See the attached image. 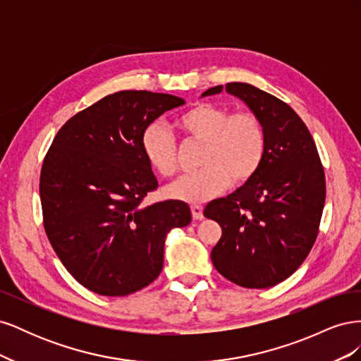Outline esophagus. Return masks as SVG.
Wrapping results in <instances>:
<instances>
[{"label": "esophagus", "instance_id": "1", "mask_svg": "<svg viewBox=\"0 0 361 361\" xmlns=\"http://www.w3.org/2000/svg\"><path fill=\"white\" fill-rule=\"evenodd\" d=\"M191 214L194 220H202L203 218V207L199 204H192L191 206Z\"/></svg>", "mask_w": 361, "mask_h": 361}]
</instances>
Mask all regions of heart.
I'll use <instances>...</instances> for the list:
<instances>
[{"instance_id": "heart-1", "label": "heart", "mask_w": 361, "mask_h": 361, "mask_svg": "<svg viewBox=\"0 0 361 361\" xmlns=\"http://www.w3.org/2000/svg\"><path fill=\"white\" fill-rule=\"evenodd\" d=\"M178 126L187 137L203 143L197 173L187 174L166 188L167 197L203 203L226 190L243 185L257 173L265 157L267 137L259 117L250 111L233 113L214 104H199L185 111ZM141 150L149 166L164 178L178 171V146L159 122L141 134Z\"/></svg>"}]
</instances>
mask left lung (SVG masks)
Returning <instances> with one entry per match:
<instances>
[{"label": "left lung", "mask_w": 361, "mask_h": 361, "mask_svg": "<svg viewBox=\"0 0 361 361\" xmlns=\"http://www.w3.org/2000/svg\"><path fill=\"white\" fill-rule=\"evenodd\" d=\"M223 85L202 96L218 94ZM264 125L265 157L257 173L227 197L204 207L223 235L212 264L227 280L251 289L292 276L316 241L325 203V174L307 126L292 108L247 82H228Z\"/></svg>", "instance_id": "obj_1"}]
</instances>
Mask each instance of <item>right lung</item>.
Returning a JSON list of instances; mask_svg holds the SVG:
<instances>
[{
    "instance_id": "add662e5",
    "label": "right lung",
    "mask_w": 361,
    "mask_h": 361,
    "mask_svg": "<svg viewBox=\"0 0 361 361\" xmlns=\"http://www.w3.org/2000/svg\"><path fill=\"white\" fill-rule=\"evenodd\" d=\"M182 97L123 90L71 117L40 171L43 226L75 280L105 297L149 286L164 264V243L191 221L190 206H141L158 180L141 150L143 130Z\"/></svg>"
}]
</instances>
